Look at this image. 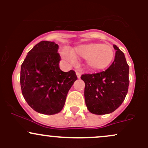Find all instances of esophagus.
<instances>
[{
  "label": "esophagus",
  "instance_id": "obj_1",
  "mask_svg": "<svg viewBox=\"0 0 148 148\" xmlns=\"http://www.w3.org/2000/svg\"><path fill=\"white\" fill-rule=\"evenodd\" d=\"M76 74H77V77H78L79 79L81 77V72H80L79 71H76Z\"/></svg>",
  "mask_w": 148,
  "mask_h": 148
}]
</instances>
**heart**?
Instances as JSON below:
<instances>
[{"label": "heart", "instance_id": "b5f03b06", "mask_svg": "<svg viewBox=\"0 0 148 148\" xmlns=\"http://www.w3.org/2000/svg\"><path fill=\"white\" fill-rule=\"evenodd\" d=\"M72 54L64 52L66 60L73 62L74 58L86 59V64L89 70L99 71L105 69L110 65L114 58L113 48L109 44L91 43L79 46L72 50Z\"/></svg>", "mask_w": 148, "mask_h": 148}]
</instances>
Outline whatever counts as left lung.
Listing matches in <instances>:
<instances>
[{
    "label": "left lung",
    "instance_id": "8db88e82",
    "mask_svg": "<svg viewBox=\"0 0 148 148\" xmlns=\"http://www.w3.org/2000/svg\"><path fill=\"white\" fill-rule=\"evenodd\" d=\"M114 62L105 71L84 74L85 103L92 114L113 112L125 100L129 86V66L125 54L116 45Z\"/></svg>",
    "mask_w": 148,
    "mask_h": 148
}]
</instances>
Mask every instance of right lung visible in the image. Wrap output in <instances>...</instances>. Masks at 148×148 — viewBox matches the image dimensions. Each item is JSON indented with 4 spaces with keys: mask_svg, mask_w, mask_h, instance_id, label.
Returning <instances> with one entry per match:
<instances>
[{
    "mask_svg": "<svg viewBox=\"0 0 148 148\" xmlns=\"http://www.w3.org/2000/svg\"><path fill=\"white\" fill-rule=\"evenodd\" d=\"M59 45L42 41L28 51L21 68L22 95L28 105L44 114L62 111L69 90L77 79L74 70L59 68Z\"/></svg>",
    "mask_w": 148,
    "mask_h": 148,
    "instance_id": "obj_1",
    "label": "right lung"
}]
</instances>
